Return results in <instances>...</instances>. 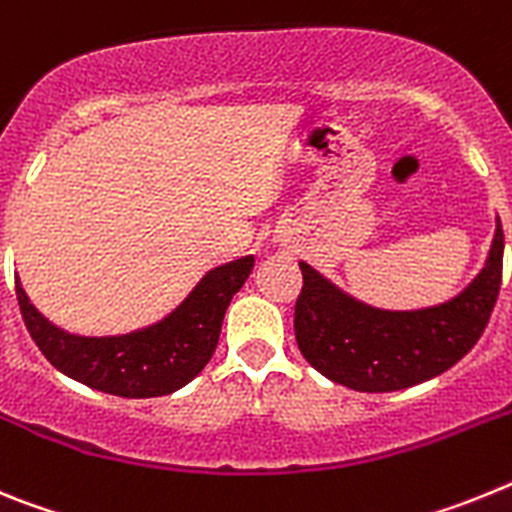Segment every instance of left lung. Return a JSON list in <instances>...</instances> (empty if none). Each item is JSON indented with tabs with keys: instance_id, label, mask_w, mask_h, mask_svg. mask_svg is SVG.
<instances>
[{
	"instance_id": "8db88e82",
	"label": "left lung",
	"mask_w": 512,
	"mask_h": 512,
	"mask_svg": "<svg viewBox=\"0 0 512 512\" xmlns=\"http://www.w3.org/2000/svg\"><path fill=\"white\" fill-rule=\"evenodd\" d=\"M503 225L485 266L451 300L418 310H384L361 302L300 261L302 292L295 338L307 364L356 392H395L433 379L472 351L485 330L503 277Z\"/></svg>"
}]
</instances>
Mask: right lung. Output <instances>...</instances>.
I'll return each instance as SVG.
<instances>
[{
	"label": "right lung",
	"mask_w": 512,
	"mask_h": 512,
	"mask_svg": "<svg viewBox=\"0 0 512 512\" xmlns=\"http://www.w3.org/2000/svg\"><path fill=\"white\" fill-rule=\"evenodd\" d=\"M253 269V256L210 269L164 318L117 336H79L58 328L30 302L15 277L22 320L58 372L117 397H161L182 390L212 359L230 300Z\"/></svg>",
	"instance_id": "add662e5"
}]
</instances>
